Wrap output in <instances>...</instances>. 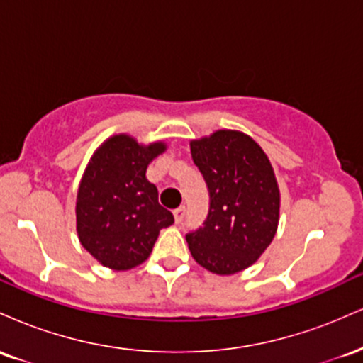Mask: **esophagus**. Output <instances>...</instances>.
I'll use <instances>...</instances> for the list:
<instances>
[{
    "label": "esophagus",
    "mask_w": 363,
    "mask_h": 363,
    "mask_svg": "<svg viewBox=\"0 0 363 363\" xmlns=\"http://www.w3.org/2000/svg\"><path fill=\"white\" fill-rule=\"evenodd\" d=\"M184 215H186V206H179L174 210V218H176V223H181L182 220H184Z\"/></svg>",
    "instance_id": "1"
}]
</instances>
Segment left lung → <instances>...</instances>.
I'll list each match as a JSON object with an SVG mask.
<instances>
[{
  "label": "left lung",
  "mask_w": 363,
  "mask_h": 363,
  "mask_svg": "<svg viewBox=\"0 0 363 363\" xmlns=\"http://www.w3.org/2000/svg\"><path fill=\"white\" fill-rule=\"evenodd\" d=\"M205 177L210 210L186 235L198 264L216 274L249 268L272 244L280 216V189L269 158L251 136L232 129L191 141Z\"/></svg>",
  "instance_id": "1"
}]
</instances>
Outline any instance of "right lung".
Returning a JSON list of instances; mask_svg holds the SVG:
<instances>
[{
    "label": "right lung",
    "instance_id": "add662e5",
    "mask_svg": "<svg viewBox=\"0 0 363 363\" xmlns=\"http://www.w3.org/2000/svg\"><path fill=\"white\" fill-rule=\"evenodd\" d=\"M167 145H140L114 135L95 150L77 194V232L101 264L126 272L148 259L162 228L174 216L158 203L147 167Z\"/></svg>",
    "mask_w": 363,
    "mask_h": 363
}]
</instances>
